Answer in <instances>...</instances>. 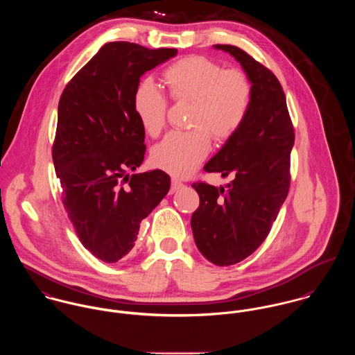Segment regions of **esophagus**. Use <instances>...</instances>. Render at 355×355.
Returning <instances> with one entry per match:
<instances>
[{"label": "esophagus", "instance_id": "1", "mask_svg": "<svg viewBox=\"0 0 355 355\" xmlns=\"http://www.w3.org/2000/svg\"><path fill=\"white\" fill-rule=\"evenodd\" d=\"M182 187H183V183H182L179 179L173 178V179H172V186H171V193L173 194V193H176L179 189H182Z\"/></svg>", "mask_w": 355, "mask_h": 355}]
</instances>
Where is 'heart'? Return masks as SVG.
I'll list each match as a JSON object with an SVG mask.
<instances>
[{
    "instance_id": "obj_1",
    "label": "heart",
    "mask_w": 355,
    "mask_h": 355,
    "mask_svg": "<svg viewBox=\"0 0 355 355\" xmlns=\"http://www.w3.org/2000/svg\"><path fill=\"white\" fill-rule=\"evenodd\" d=\"M164 83L176 102H191L189 116L191 131L169 132L154 146L155 166L173 176L194 172L210 150V138L227 141L245 123L253 100L250 79L238 69H224L220 64L191 55L168 67ZM134 110L144 130L158 135L165 125L168 100L149 80L138 85L134 93Z\"/></svg>"
}]
</instances>
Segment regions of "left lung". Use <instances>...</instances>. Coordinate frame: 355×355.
<instances>
[{
    "label": "left lung",
    "mask_w": 355,
    "mask_h": 355,
    "mask_svg": "<svg viewBox=\"0 0 355 355\" xmlns=\"http://www.w3.org/2000/svg\"><path fill=\"white\" fill-rule=\"evenodd\" d=\"M214 49L230 53L253 86L245 123L203 166L232 180L224 187L193 184L200 196L191 217L196 245L211 263L228 266L253 254L268 236L288 194L295 135L277 78L236 46Z\"/></svg>",
    "instance_id": "left-lung-1"
}]
</instances>
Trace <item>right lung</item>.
I'll return each mask as SVG.
<instances>
[{"label": "right lung", "instance_id": "1", "mask_svg": "<svg viewBox=\"0 0 355 355\" xmlns=\"http://www.w3.org/2000/svg\"><path fill=\"white\" fill-rule=\"evenodd\" d=\"M109 42L71 79L58 102L51 149L62 203L82 245L113 263L131 252L141 221L162 201L161 169L128 176L145 158V130L134 110L141 76L176 55Z\"/></svg>", "mask_w": 355, "mask_h": 355}]
</instances>
